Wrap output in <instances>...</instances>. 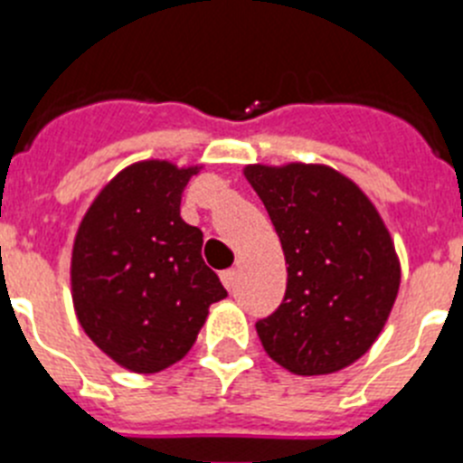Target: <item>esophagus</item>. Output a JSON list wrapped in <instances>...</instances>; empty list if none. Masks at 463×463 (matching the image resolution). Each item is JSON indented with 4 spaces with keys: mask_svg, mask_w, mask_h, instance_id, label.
Masks as SVG:
<instances>
[{
    "mask_svg": "<svg viewBox=\"0 0 463 463\" xmlns=\"http://www.w3.org/2000/svg\"><path fill=\"white\" fill-rule=\"evenodd\" d=\"M220 278H222L224 288H227V289L234 288V282H236V271H234V269H229V271H222V273H220Z\"/></svg>",
    "mask_w": 463,
    "mask_h": 463,
    "instance_id": "obj_1",
    "label": "esophagus"
}]
</instances>
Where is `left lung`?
<instances>
[{"label": "left lung", "instance_id": "obj_1", "mask_svg": "<svg viewBox=\"0 0 463 463\" xmlns=\"http://www.w3.org/2000/svg\"><path fill=\"white\" fill-rule=\"evenodd\" d=\"M288 264L276 313L257 322L269 357L297 375L357 362L390 317L401 282L392 236L369 196L325 165L245 166Z\"/></svg>", "mask_w": 463, "mask_h": 463}]
</instances>
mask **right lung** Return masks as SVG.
I'll use <instances>...</instances> for the list:
<instances>
[{
  "mask_svg": "<svg viewBox=\"0 0 463 463\" xmlns=\"http://www.w3.org/2000/svg\"><path fill=\"white\" fill-rule=\"evenodd\" d=\"M196 171L165 159L127 166L97 194L73 241L80 326L134 373H157L185 357L208 306L227 297L202 257V229L181 218L183 190Z\"/></svg>",
  "mask_w": 463,
  "mask_h": 463,
  "instance_id": "add662e5",
  "label": "right lung"
}]
</instances>
